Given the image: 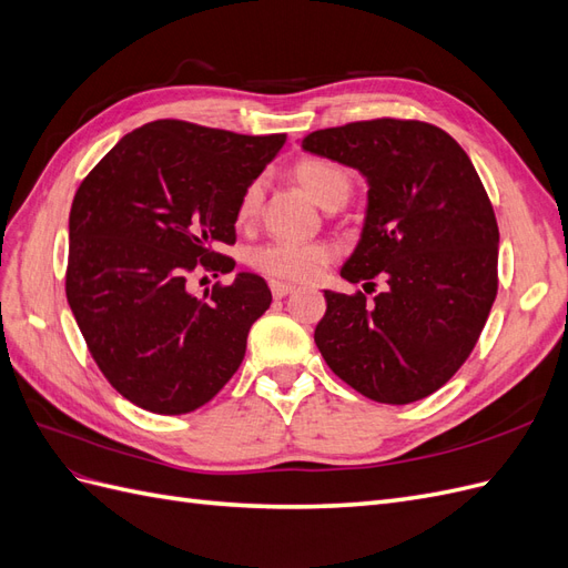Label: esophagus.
<instances>
[{
  "label": "esophagus",
  "mask_w": 568,
  "mask_h": 568,
  "mask_svg": "<svg viewBox=\"0 0 568 568\" xmlns=\"http://www.w3.org/2000/svg\"><path fill=\"white\" fill-rule=\"evenodd\" d=\"M270 291L274 298H284L288 294H294L296 286L294 284H284V282H270Z\"/></svg>",
  "instance_id": "1"
}]
</instances>
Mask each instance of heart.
I'll list each match as a JSON object with an SVG mask.
<instances>
[{
    "instance_id": "heart-1",
    "label": "heart",
    "mask_w": 568,
    "mask_h": 568,
    "mask_svg": "<svg viewBox=\"0 0 568 568\" xmlns=\"http://www.w3.org/2000/svg\"><path fill=\"white\" fill-rule=\"evenodd\" d=\"M294 178L301 184L303 192L311 196L317 205L329 211L332 205H343L353 192L351 173L341 163L322 156H305L296 161ZM263 186L261 182H251L242 199L236 203V222L248 225V222L261 211ZM332 248L326 244H296V242H274L255 248L248 257V263L267 274L272 280L286 282H311L317 274L329 265Z\"/></svg>"
}]
</instances>
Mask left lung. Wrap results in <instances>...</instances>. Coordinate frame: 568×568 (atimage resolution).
I'll return each instance as SVG.
<instances>
[{
    "label": "left lung",
    "instance_id": "obj_1",
    "mask_svg": "<svg viewBox=\"0 0 568 568\" xmlns=\"http://www.w3.org/2000/svg\"><path fill=\"white\" fill-rule=\"evenodd\" d=\"M301 146L367 178L363 239L341 267L351 284L324 291L315 343L365 398L407 405L448 384L484 332L497 296V220L474 163L424 120L374 118L315 130Z\"/></svg>",
    "mask_w": 568,
    "mask_h": 568
}]
</instances>
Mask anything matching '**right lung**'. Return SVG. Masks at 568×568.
Wrapping results in <instances>:
<instances>
[{"instance_id": "1", "label": "right lung", "mask_w": 568, "mask_h": 568, "mask_svg": "<svg viewBox=\"0 0 568 568\" xmlns=\"http://www.w3.org/2000/svg\"><path fill=\"white\" fill-rule=\"evenodd\" d=\"M286 134L153 120L125 134L78 186L65 296L97 367L136 407L186 415L239 369L272 294L239 272L203 298L194 272H232L236 203Z\"/></svg>"}]
</instances>
